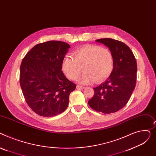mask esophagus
Listing matches in <instances>:
<instances>
[{"label": "esophagus", "instance_id": "34e87169", "mask_svg": "<svg viewBox=\"0 0 156 156\" xmlns=\"http://www.w3.org/2000/svg\"><path fill=\"white\" fill-rule=\"evenodd\" d=\"M76 87H77V89H84L85 88V87H84V86H79V85H77Z\"/></svg>", "mask_w": 156, "mask_h": 156}]
</instances>
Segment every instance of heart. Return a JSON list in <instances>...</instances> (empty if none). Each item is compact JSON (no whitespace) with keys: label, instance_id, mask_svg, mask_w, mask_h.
I'll list each match as a JSON object with an SVG mask.
<instances>
[{"label":"heart","instance_id":"b5f03b06","mask_svg":"<svg viewBox=\"0 0 156 156\" xmlns=\"http://www.w3.org/2000/svg\"><path fill=\"white\" fill-rule=\"evenodd\" d=\"M73 57L74 58L67 56L63 59L62 70L69 79L75 80L83 69L84 73L79 79L82 84L103 81L110 75L113 68L110 50L98 45L82 46L74 51Z\"/></svg>","mask_w":156,"mask_h":156}]
</instances>
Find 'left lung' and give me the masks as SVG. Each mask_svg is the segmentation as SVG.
<instances>
[{
    "instance_id": "1",
    "label": "left lung",
    "mask_w": 156,
    "mask_h": 156,
    "mask_svg": "<svg viewBox=\"0 0 156 156\" xmlns=\"http://www.w3.org/2000/svg\"><path fill=\"white\" fill-rule=\"evenodd\" d=\"M108 47L113 57V69L105 82L94 88V95L89 101L94 110L109 114L123 108L135 87L136 62L130 48L124 43L112 38L98 39Z\"/></svg>"
}]
</instances>
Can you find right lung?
Masks as SVG:
<instances>
[{"label":"right lung","mask_w":156,"mask_h":156,"mask_svg":"<svg viewBox=\"0 0 156 156\" xmlns=\"http://www.w3.org/2000/svg\"><path fill=\"white\" fill-rule=\"evenodd\" d=\"M70 45L49 41L35 45L27 53L20 67V82L27 104L36 114L51 117L63 112L76 84L62 70Z\"/></svg>","instance_id":"right-lung-1"}]
</instances>
